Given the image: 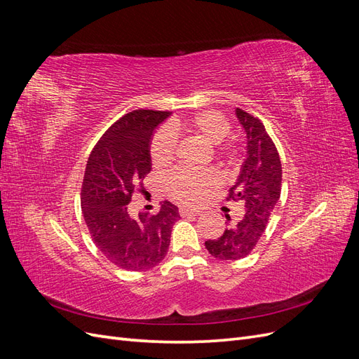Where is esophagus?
Listing matches in <instances>:
<instances>
[{
	"label": "esophagus",
	"mask_w": 359,
	"mask_h": 359,
	"mask_svg": "<svg viewBox=\"0 0 359 359\" xmlns=\"http://www.w3.org/2000/svg\"><path fill=\"white\" fill-rule=\"evenodd\" d=\"M180 214L182 217H187V215H198V214H201V211L194 210V208H187V206H182V208L180 210Z\"/></svg>",
	"instance_id": "1"
}]
</instances>
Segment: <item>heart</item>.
Listing matches in <instances>:
<instances>
[{
	"label": "heart",
	"mask_w": 359,
	"mask_h": 359,
	"mask_svg": "<svg viewBox=\"0 0 359 359\" xmlns=\"http://www.w3.org/2000/svg\"><path fill=\"white\" fill-rule=\"evenodd\" d=\"M169 128H161L151 140L149 156L156 169H166L172 165L177 151L175 133H189L201 137L214 148V156L223 165L229 166L236 156V148L232 144L220 145L231 133V124L215 111H203L189 119H178ZM215 173L212 172H175L166 180L165 187L173 199L184 203H198L206 193L217 186Z\"/></svg>",
	"instance_id": "b5f03b06"
}]
</instances>
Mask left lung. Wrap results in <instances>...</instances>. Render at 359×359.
Wrapping results in <instances>:
<instances>
[{"label": "left lung", "mask_w": 359, "mask_h": 359, "mask_svg": "<svg viewBox=\"0 0 359 359\" xmlns=\"http://www.w3.org/2000/svg\"><path fill=\"white\" fill-rule=\"evenodd\" d=\"M235 115L245 132L247 157L227 199L240 202L244 214L236 222L226 214L227 227L223 235L205 241L210 255L220 260H238L252 253L281 191V161L264 124L238 107Z\"/></svg>", "instance_id": "obj_1"}]
</instances>
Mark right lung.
I'll return each instance as SVG.
<instances>
[{
  "label": "right lung",
  "instance_id": "1",
  "mask_svg": "<svg viewBox=\"0 0 359 359\" xmlns=\"http://www.w3.org/2000/svg\"><path fill=\"white\" fill-rule=\"evenodd\" d=\"M172 112L133 111L109 127L91 151L82 182V212L94 244L116 266L145 271L165 259L180 219L165 201L154 215L136 219L128 203L151 170L149 147L158 124Z\"/></svg>",
  "mask_w": 359,
  "mask_h": 359
}]
</instances>
